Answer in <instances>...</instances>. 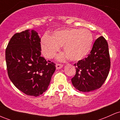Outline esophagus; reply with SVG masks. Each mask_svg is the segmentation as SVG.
<instances>
[{"label":"esophagus","instance_id":"1","mask_svg":"<svg viewBox=\"0 0 120 120\" xmlns=\"http://www.w3.org/2000/svg\"><path fill=\"white\" fill-rule=\"evenodd\" d=\"M63 66H64V65H63L62 64H56V68L57 70L60 69V68H61Z\"/></svg>","mask_w":120,"mask_h":120}]
</instances>
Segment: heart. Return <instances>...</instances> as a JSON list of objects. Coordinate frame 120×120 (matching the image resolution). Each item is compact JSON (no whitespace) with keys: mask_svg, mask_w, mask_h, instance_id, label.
<instances>
[{"mask_svg":"<svg viewBox=\"0 0 120 120\" xmlns=\"http://www.w3.org/2000/svg\"><path fill=\"white\" fill-rule=\"evenodd\" d=\"M94 41L93 35L87 29L67 28L55 30L52 37L42 36L40 42L41 52L47 58H52L64 45L65 53L58 56L59 60L69 58L73 61L84 58L91 50Z\"/></svg>","mask_w":120,"mask_h":120,"instance_id":"obj_1","label":"heart"}]
</instances>
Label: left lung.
I'll return each mask as SVG.
<instances>
[{"mask_svg":"<svg viewBox=\"0 0 120 120\" xmlns=\"http://www.w3.org/2000/svg\"><path fill=\"white\" fill-rule=\"evenodd\" d=\"M76 74L72 85L82 92L100 88L107 79L111 67L108 45L103 36L97 38L88 56L74 64Z\"/></svg>","mask_w":120,"mask_h":120,"instance_id":"obj_1","label":"left lung"}]
</instances>
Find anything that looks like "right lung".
Returning <instances> with one entry per match:
<instances>
[{
	"mask_svg": "<svg viewBox=\"0 0 120 120\" xmlns=\"http://www.w3.org/2000/svg\"><path fill=\"white\" fill-rule=\"evenodd\" d=\"M41 38L34 30L15 34L6 50L9 78L20 91L38 96L48 90L56 64L41 56Z\"/></svg>",
	"mask_w": 120,
	"mask_h": 120,
	"instance_id": "right-lung-1",
	"label": "right lung"
}]
</instances>
